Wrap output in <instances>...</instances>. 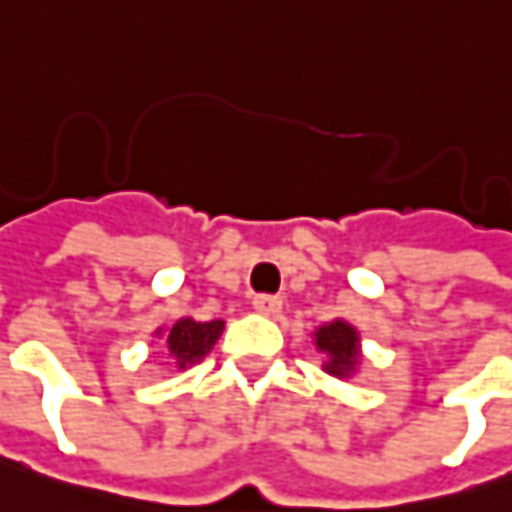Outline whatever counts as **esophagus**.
<instances>
[{
	"mask_svg": "<svg viewBox=\"0 0 512 512\" xmlns=\"http://www.w3.org/2000/svg\"><path fill=\"white\" fill-rule=\"evenodd\" d=\"M253 307H256L259 313H265V316H279V313H282V299H279V296H270V293H259V296L253 299Z\"/></svg>",
	"mask_w": 512,
	"mask_h": 512,
	"instance_id": "1",
	"label": "esophagus"
}]
</instances>
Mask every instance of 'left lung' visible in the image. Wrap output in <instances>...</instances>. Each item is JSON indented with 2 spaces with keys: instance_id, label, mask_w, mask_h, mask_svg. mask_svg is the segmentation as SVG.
I'll list each match as a JSON object with an SVG mask.
<instances>
[{
  "instance_id": "8db88e82",
  "label": "left lung",
  "mask_w": 512,
  "mask_h": 512,
  "mask_svg": "<svg viewBox=\"0 0 512 512\" xmlns=\"http://www.w3.org/2000/svg\"><path fill=\"white\" fill-rule=\"evenodd\" d=\"M316 350L327 356V373L339 376V379L353 376L356 367H359V359H362L359 356V333H356V327L347 325L342 319L316 330Z\"/></svg>"
}]
</instances>
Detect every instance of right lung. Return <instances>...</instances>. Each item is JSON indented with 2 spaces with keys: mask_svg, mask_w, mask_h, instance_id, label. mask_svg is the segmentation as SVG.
<instances>
[{
  "mask_svg": "<svg viewBox=\"0 0 512 512\" xmlns=\"http://www.w3.org/2000/svg\"><path fill=\"white\" fill-rule=\"evenodd\" d=\"M225 330V322L222 319H213V322H196V319H179L176 325L170 327L165 333V344L170 350V359L176 362L179 370H185L190 364L202 362L210 347L219 342ZM162 333V330H159Z\"/></svg>",
  "mask_w": 512,
  "mask_h": 512,
  "instance_id": "add662e5",
  "label": "right lung"
}]
</instances>
